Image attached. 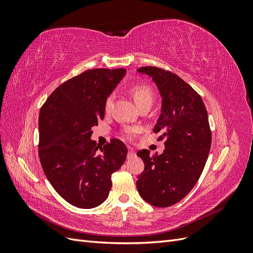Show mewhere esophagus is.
I'll return each instance as SVG.
<instances>
[{
  "mask_svg": "<svg viewBox=\"0 0 253 253\" xmlns=\"http://www.w3.org/2000/svg\"><path fill=\"white\" fill-rule=\"evenodd\" d=\"M135 156V151L132 148H128V152H127V157H133Z\"/></svg>",
  "mask_w": 253,
  "mask_h": 253,
  "instance_id": "esophagus-1",
  "label": "esophagus"
}]
</instances>
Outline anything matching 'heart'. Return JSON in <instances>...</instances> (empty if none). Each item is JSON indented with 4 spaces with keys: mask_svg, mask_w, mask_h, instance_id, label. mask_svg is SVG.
I'll return each mask as SVG.
<instances>
[{
    "mask_svg": "<svg viewBox=\"0 0 253 253\" xmlns=\"http://www.w3.org/2000/svg\"><path fill=\"white\" fill-rule=\"evenodd\" d=\"M131 94L134 98L136 104L138 106L145 104V103L152 104L153 99H154L153 90L149 85H147V84H137V85H135L131 88ZM112 102H113V96H110L105 100V110L106 111L110 110ZM136 132H137V128H127L125 135H126V137H127V138H131L132 135Z\"/></svg>",
    "mask_w": 253,
    "mask_h": 253,
    "instance_id": "heart-1",
    "label": "heart"
}]
</instances>
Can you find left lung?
Here are the masks:
<instances>
[{
  "label": "left lung",
  "instance_id": "left-lung-1",
  "mask_svg": "<svg viewBox=\"0 0 253 253\" xmlns=\"http://www.w3.org/2000/svg\"><path fill=\"white\" fill-rule=\"evenodd\" d=\"M137 72L150 76L163 98L154 132L166 142L160 155L137 152L144 170L136 186L142 200L165 208L181 201L201 177L211 147L208 113L202 97L177 75L154 66Z\"/></svg>",
  "mask_w": 253,
  "mask_h": 253
}]
</instances>
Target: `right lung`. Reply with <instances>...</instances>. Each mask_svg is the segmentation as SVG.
Here are the masks:
<instances>
[{
  "label": "right lung",
  "instance_id": "1",
  "mask_svg": "<svg viewBox=\"0 0 253 253\" xmlns=\"http://www.w3.org/2000/svg\"><path fill=\"white\" fill-rule=\"evenodd\" d=\"M126 73L125 68L83 72L59 85L40 110L43 171L57 193L78 208L101 205L112 188V174L126 162L127 149L121 140L101 148L90 139L91 127L104 117L105 100Z\"/></svg>",
  "mask_w": 253,
  "mask_h": 253
}]
</instances>
